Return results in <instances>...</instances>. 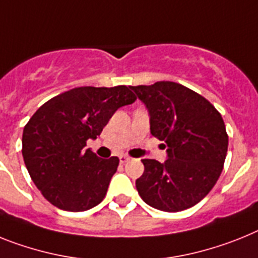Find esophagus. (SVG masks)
Returning <instances> with one entry per match:
<instances>
[{"mask_svg": "<svg viewBox=\"0 0 258 258\" xmlns=\"http://www.w3.org/2000/svg\"><path fill=\"white\" fill-rule=\"evenodd\" d=\"M129 160H131V158H129V156L120 155V163H122V164H124V163H126V162H129Z\"/></svg>", "mask_w": 258, "mask_h": 258, "instance_id": "34e87169", "label": "esophagus"}]
</instances>
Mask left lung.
<instances>
[{
    "label": "left lung",
    "instance_id": "8db88e82",
    "mask_svg": "<svg viewBox=\"0 0 258 258\" xmlns=\"http://www.w3.org/2000/svg\"><path fill=\"white\" fill-rule=\"evenodd\" d=\"M150 114L154 137L164 141V163L142 159L136 180L141 198L168 213L185 210L210 192L223 169L228 136L221 113L209 100L180 83L162 81L131 86Z\"/></svg>",
    "mask_w": 258,
    "mask_h": 258
}]
</instances>
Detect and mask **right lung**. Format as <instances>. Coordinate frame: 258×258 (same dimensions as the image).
Instances as JSON below:
<instances>
[{"mask_svg": "<svg viewBox=\"0 0 258 258\" xmlns=\"http://www.w3.org/2000/svg\"><path fill=\"white\" fill-rule=\"evenodd\" d=\"M126 86L77 87L44 103L23 129L22 155L45 200L66 211H85L103 201L118 158L85 149L120 107L136 102Z\"/></svg>", "mask_w": 258, "mask_h": 258, "instance_id": "right-lung-1", "label": "right lung"}]
</instances>
